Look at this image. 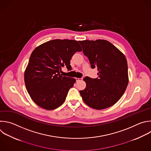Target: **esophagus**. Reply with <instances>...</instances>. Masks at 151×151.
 <instances>
[{
  "mask_svg": "<svg viewBox=\"0 0 151 151\" xmlns=\"http://www.w3.org/2000/svg\"><path fill=\"white\" fill-rule=\"evenodd\" d=\"M82 78H76V82H79V81H82Z\"/></svg>",
  "mask_w": 151,
  "mask_h": 151,
  "instance_id": "34e87169",
  "label": "esophagus"
}]
</instances>
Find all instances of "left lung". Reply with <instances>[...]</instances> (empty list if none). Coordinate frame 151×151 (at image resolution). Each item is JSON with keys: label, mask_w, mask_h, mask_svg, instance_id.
Listing matches in <instances>:
<instances>
[{"label": "left lung", "mask_w": 151, "mask_h": 151, "mask_svg": "<svg viewBox=\"0 0 151 151\" xmlns=\"http://www.w3.org/2000/svg\"><path fill=\"white\" fill-rule=\"evenodd\" d=\"M83 53L92 69L96 68L98 78L85 77L86 88L80 91L89 107L103 110L116 104L125 92L129 82L125 56L110 42L104 40L79 41Z\"/></svg>", "instance_id": "obj_1"}]
</instances>
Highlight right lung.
Wrapping results in <instances>:
<instances>
[{
    "label": "right lung",
    "mask_w": 151,
    "mask_h": 151,
    "mask_svg": "<svg viewBox=\"0 0 151 151\" xmlns=\"http://www.w3.org/2000/svg\"><path fill=\"white\" fill-rule=\"evenodd\" d=\"M81 51L77 41L60 39L45 42L33 50L24 73V81L37 105L52 110L65 102L76 79L61 75L62 68L70 69L72 57Z\"/></svg>",
    "instance_id": "obj_1"
}]
</instances>
